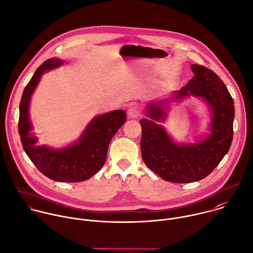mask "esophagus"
I'll return each instance as SVG.
<instances>
[{"label":"esophagus","instance_id":"1","mask_svg":"<svg viewBox=\"0 0 253 253\" xmlns=\"http://www.w3.org/2000/svg\"><path fill=\"white\" fill-rule=\"evenodd\" d=\"M140 114H141V112H140L139 107H137L135 105H132L127 110V115L129 118H138L140 116Z\"/></svg>","mask_w":253,"mask_h":253}]
</instances>
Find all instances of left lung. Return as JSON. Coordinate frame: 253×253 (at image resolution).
<instances>
[{
  "label": "left lung",
  "mask_w": 253,
  "mask_h": 253,
  "mask_svg": "<svg viewBox=\"0 0 253 253\" xmlns=\"http://www.w3.org/2000/svg\"><path fill=\"white\" fill-rule=\"evenodd\" d=\"M195 76L181 90L162 102L147 105L149 119L140 121L142 159L146 166L163 180L172 183H191L207 177L227 153L233 136L234 105L223 82L211 69L192 64ZM188 95L202 97L210 107L211 133L196 144L174 143L158 123L167 113L165 105Z\"/></svg>",
  "instance_id": "8db88e82"
}]
</instances>
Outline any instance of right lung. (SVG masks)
Masks as SVG:
<instances>
[{"instance_id": "right-lung-1", "label": "right lung", "mask_w": 253, "mask_h": 253, "mask_svg": "<svg viewBox=\"0 0 253 253\" xmlns=\"http://www.w3.org/2000/svg\"><path fill=\"white\" fill-rule=\"evenodd\" d=\"M63 61L51 58L44 61L26 86L21 103L19 133L23 147L37 168L46 177L57 182H82L95 175L105 164L109 144L126 120V112L117 110L92 120L81 137L72 145L64 148H51L39 145L37 136L32 133L30 121V102L42 75L59 67Z\"/></svg>"}]
</instances>
